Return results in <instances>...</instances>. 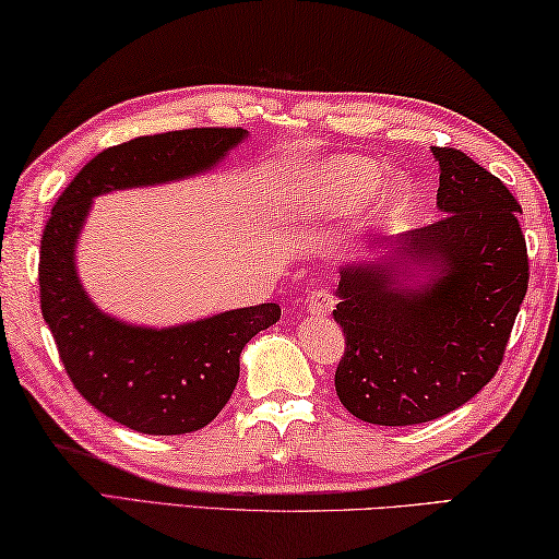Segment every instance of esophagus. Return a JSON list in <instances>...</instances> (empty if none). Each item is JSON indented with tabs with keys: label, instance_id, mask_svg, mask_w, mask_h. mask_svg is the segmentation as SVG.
Masks as SVG:
<instances>
[{
	"label": "esophagus",
	"instance_id": "esophagus-1",
	"mask_svg": "<svg viewBox=\"0 0 559 559\" xmlns=\"http://www.w3.org/2000/svg\"><path fill=\"white\" fill-rule=\"evenodd\" d=\"M334 305H336V299L326 287H317L309 292V297H307V312L314 317H326L334 309Z\"/></svg>",
	"mask_w": 559,
	"mask_h": 559
}]
</instances>
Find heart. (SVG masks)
Listing matches in <instances>:
<instances>
[{"label": "heart", "mask_w": 559, "mask_h": 559, "mask_svg": "<svg viewBox=\"0 0 559 559\" xmlns=\"http://www.w3.org/2000/svg\"><path fill=\"white\" fill-rule=\"evenodd\" d=\"M381 186V170L373 166L371 160L364 158H340L332 166H326L324 186L319 203L334 205V203H352L359 200L371 190ZM401 198V188L386 190V203H396Z\"/></svg>", "instance_id": "b5f03b06"}]
</instances>
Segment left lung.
Segmentation results:
<instances>
[{
	"instance_id": "8db88e82",
	"label": "left lung",
	"mask_w": 559,
	"mask_h": 559,
	"mask_svg": "<svg viewBox=\"0 0 559 559\" xmlns=\"http://www.w3.org/2000/svg\"><path fill=\"white\" fill-rule=\"evenodd\" d=\"M433 155L445 215L401 235L393 250L428 262L431 285H399V270L381 262L344 267L336 287L346 346L334 386L366 424H426L468 404L498 373L527 292L515 195L459 148Z\"/></svg>"
}]
</instances>
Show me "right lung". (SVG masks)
<instances>
[{
    "instance_id": "1",
    "label": "right lung",
    "mask_w": 559,
    "mask_h": 559,
    "mask_svg": "<svg viewBox=\"0 0 559 559\" xmlns=\"http://www.w3.org/2000/svg\"><path fill=\"white\" fill-rule=\"evenodd\" d=\"M242 139V128H186L106 148L76 173L44 227L41 314L67 377L96 411L139 433L180 436L207 426L233 396L242 346L282 309L270 301L173 329L116 322L81 289L73 267L79 230L91 198L203 173Z\"/></svg>"
}]
</instances>
